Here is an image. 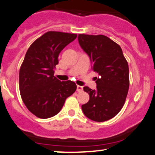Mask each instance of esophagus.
Segmentation results:
<instances>
[{"label":"esophagus","instance_id":"esophagus-1","mask_svg":"<svg viewBox=\"0 0 155 155\" xmlns=\"http://www.w3.org/2000/svg\"><path fill=\"white\" fill-rule=\"evenodd\" d=\"M83 91V87L77 85V88H76V91L77 92H81Z\"/></svg>","mask_w":155,"mask_h":155}]
</instances>
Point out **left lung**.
<instances>
[{
	"instance_id": "8db88e82",
	"label": "left lung",
	"mask_w": 155,
	"mask_h": 155,
	"mask_svg": "<svg viewBox=\"0 0 155 155\" xmlns=\"http://www.w3.org/2000/svg\"><path fill=\"white\" fill-rule=\"evenodd\" d=\"M79 45L90 57L92 70L98 73L96 90L83 89L90 96L89 101L81 105L84 115L94 121L113 118L124 104L129 87V65L121 48L104 35L80 34Z\"/></svg>"
}]
</instances>
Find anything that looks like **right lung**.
Here are the masks:
<instances>
[{"mask_svg":"<svg viewBox=\"0 0 155 155\" xmlns=\"http://www.w3.org/2000/svg\"><path fill=\"white\" fill-rule=\"evenodd\" d=\"M76 37L50 31L37 38L25 54L20 68V93L25 107L37 118L57 115L66 98L76 91L75 82L60 81L54 74L59 53Z\"/></svg>","mask_w":155,"mask_h":155,"instance_id":"1","label":"right lung"}]
</instances>
